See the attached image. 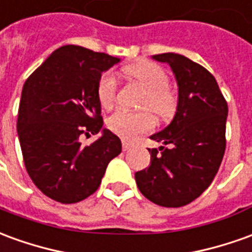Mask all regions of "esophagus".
I'll list each match as a JSON object with an SVG mask.
<instances>
[{"instance_id":"34e87169","label":"esophagus","mask_w":252,"mask_h":252,"mask_svg":"<svg viewBox=\"0 0 252 252\" xmlns=\"http://www.w3.org/2000/svg\"><path fill=\"white\" fill-rule=\"evenodd\" d=\"M132 147H133V144L128 143V142H126V140H123V150L128 151V150H131Z\"/></svg>"}]
</instances>
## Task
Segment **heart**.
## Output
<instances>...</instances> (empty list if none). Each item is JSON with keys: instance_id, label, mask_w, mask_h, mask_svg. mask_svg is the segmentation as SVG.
<instances>
[{"instance_id": "heart-1", "label": "heart", "mask_w": 252, "mask_h": 252, "mask_svg": "<svg viewBox=\"0 0 252 252\" xmlns=\"http://www.w3.org/2000/svg\"><path fill=\"white\" fill-rule=\"evenodd\" d=\"M123 72L144 90L140 108L151 110L162 120L175 116L179 99L175 91L168 86V75L159 65L138 63L126 66ZM96 96L102 108L110 109L114 105L117 96V79L112 72H105L99 77ZM154 126V116L148 110L131 112L126 109H117L108 119L109 129L126 140H132L142 133L150 132Z\"/></svg>"}]
</instances>
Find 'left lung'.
<instances>
[{
    "label": "left lung",
    "instance_id": "1",
    "mask_svg": "<svg viewBox=\"0 0 252 252\" xmlns=\"http://www.w3.org/2000/svg\"><path fill=\"white\" fill-rule=\"evenodd\" d=\"M166 63L179 86L172 123L151 135L163 146L149 149V168L135 173L140 192L156 205L181 207L212 184L225 153L228 105L216 79L202 65L176 53L153 56Z\"/></svg>",
    "mask_w": 252,
    "mask_h": 252
}]
</instances>
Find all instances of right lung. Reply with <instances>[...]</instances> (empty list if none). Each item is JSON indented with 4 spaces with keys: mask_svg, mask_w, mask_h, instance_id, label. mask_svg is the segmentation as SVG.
Returning a JSON list of instances; mask_svg holds the SVG:
<instances>
[{
    "mask_svg": "<svg viewBox=\"0 0 252 252\" xmlns=\"http://www.w3.org/2000/svg\"><path fill=\"white\" fill-rule=\"evenodd\" d=\"M120 59L82 46L53 52L24 83L17 133L28 175L46 196L76 203L101 186L108 163L121 153V140L102 128L96 86L102 72ZM102 131L84 148L83 134Z\"/></svg>",
    "mask_w": 252,
    "mask_h": 252,
    "instance_id": "1",
    "label": "right lung"
}]
</instances>
